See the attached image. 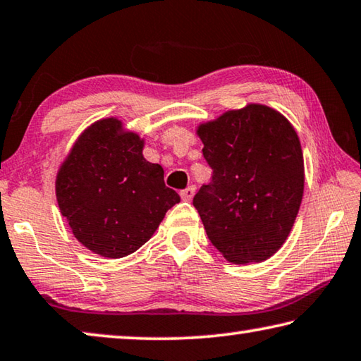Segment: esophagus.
<instances>
[{"label":"esophagus","mask_w":361,"mask_h":361,"mask_svg":"<svg viewBox=\"0 0 361 361\" xmlns=\"http://www.w3.org/2000/svg\"><path fill=\"white\" fill-rule=\"evenodd\" d=\"M194 192H195V188L194 186H188L186 189H183V191L180 192V195H181L183 200H191L194 197Z\"/></svg>","instance_id":"esophagus-1"}]
</instances>
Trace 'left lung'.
<instances>
[{"label":"left lung","instance_id":"1","mask_svg":"<svg viewBox=\"0 0 361 361\" xmlns=\"http://www.w3.org/2000/svg\"><path fill=\"white\" fill-rule=\"evenodd\" d=\"M197 133L212 180L192 204L213 247L235 264L271 258L302 200L304 159L295 129L276 109L248 105Z\"/></svg>","mask_w":361,"mask_h":361}]
</instances>
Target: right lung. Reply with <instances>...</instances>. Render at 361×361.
Returning a JSON list of instances; mask_svg holds the SVG:
<instances>
[{
  "mask_svg": "<svg viewBox=\"0 0 361 361\" xmlns=\"http://www.w3.org/2000/svg\"><path fill=\"white\" fill-rule=\"evenodd\" d=\"M118 119L84 130L56 181L60 212L76 239L105 258H122L151 239L180 195L164 169L143 157V140Z\"/></svg>",
  "mask_w": 361,
  "mask_h": 361,
  "instance_id": "1",
  "label": "right lung"
}]
</instances>
